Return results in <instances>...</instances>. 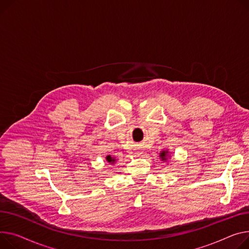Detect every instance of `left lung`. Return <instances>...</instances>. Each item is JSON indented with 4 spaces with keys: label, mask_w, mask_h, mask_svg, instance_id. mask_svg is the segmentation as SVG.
Instances as JSON below:
<instances>
[{
    "label": "left lung",
    "mask_w": 249,
    "mask_h": 249,
    "mask_svg": "<svg viewBox=\"0 0 249 249\" xmlns=\"http://www.w3.org/2000/svg\"><path fill=\"white\" fill-rule=\"evenodd\" d=\"M167 153H168L167 151H163V152L160 153V157L162 158V160H166V154Z\"/></svg>",
    "instance_id": "left-lung-1"
}]
</instances>
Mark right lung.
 <instances>
[{"label":"right lung","mask_w":249,"mask_h":249,"mask_svg":"<svg viewBox=\"0 0 249 249\" xmlns=\"http://www.w3.org/2000/svg\"><path fill=\"white\" fill-rule=\"evenodd\" d=\"M106 160H107L109 163H114V162H115V159L112 158L110 155H108V156L106 157Z\"/></svg>","instance_id":"obj_1"}]
</instances>
